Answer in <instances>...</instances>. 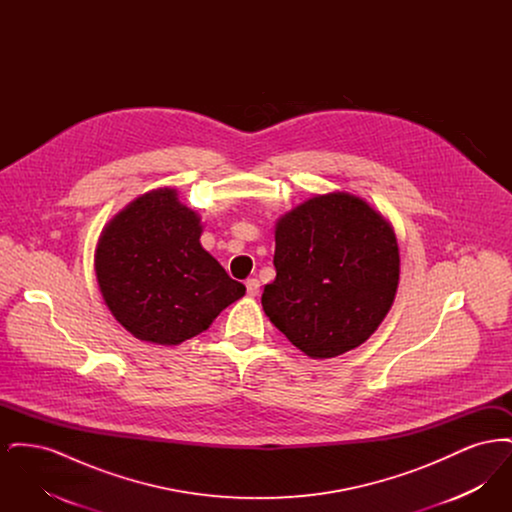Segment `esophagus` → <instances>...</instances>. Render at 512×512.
<instances>
[{
    "label": "esophagus",
    "instance_id": "1",
    "mask_svg": "<svg viewBox=\"0 0 512 512\" xmlns=\"http://www.w3.org/2000/svg\"><path fill=\"white\" fill-rule=\"evenodd\" d=\"M245 288H247V295L255 297V295L259 293V288H261V284H259V280H257V278H249V280L245 282Z\"/></svg>",
    "mask_w": 512,
    "mask_h": 512
}]
</instances>
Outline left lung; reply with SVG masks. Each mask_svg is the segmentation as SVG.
<instances>
[{"label": "left lung", "instance_id": "obj_1", "mask_svg": "<svg viewBox=\"0 0 512 512\" xmlns=\"http://www.w3.org/2000/svg\"><path fill=\"white\" fill-rule=\"evenodd\" d=\"M276 278L261 297L270 322L311 359L365 343L399 286L397 236L380 211L349 192L315 194L274 228Z\"/></svg>", "mask_w": 512, "mask_h": 512}]
</instances>
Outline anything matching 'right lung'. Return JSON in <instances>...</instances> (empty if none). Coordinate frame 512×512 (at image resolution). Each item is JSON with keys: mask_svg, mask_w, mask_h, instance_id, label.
I'll return each mask as SVG.
<instances>
[{"mask_svg": "<svg viewBox=\"0 0 512 512\" xmlns=\"http://www.w3.org/2000/svg\"><path fill=\"white\" fill-rule=\"evenodd\" d=\"M201 232V217L171 186L138 195L101 230L94 257L99 292L136 340L180 345L244 297V284L203 249Z\"/></svg>", "mask_w": 512, "mask_h": 512, "instance_id": "1", "label": "right lung"}]
</instances>
